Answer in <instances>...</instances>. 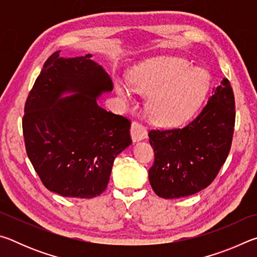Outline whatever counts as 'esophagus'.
Wrapping results in <instances>:
<instances>
[{
  "instance_id": "obj_1",
  "label": "esophagus",
  "mask_w": 257,
  "mask_h": 257,
  "mask_svg": "<svg viewBox=\"0 0 257 257\" xmlns=\"http://www.w3.org/2000/svg\"><path fill=\"white\" fill-rule=\"evenodd\" d=\"M130 135L134 143L141 142L143 139L147 138V130L146 128L139 122H133L132 128H130Z\"/></svg>"
}]
</instances>
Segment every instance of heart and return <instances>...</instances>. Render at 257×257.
I'll list each match as a JSON object with an SVG mask.
<instances>
[{
	"label": "heart",
	"instance_id": "b5f03b06",
	"mask_svg": "<svg viewBox=\"0 0 257 257\" xmlns=\"http://www.w3.org/2000/svg\"><path fill=\"white\" fill-rule=\"evenodd\" d=\"M130 86L149 95L146 110L154 122L179 127L197 114L208 92L210 76L201 68L190 67L184 58L161 55L135 67ZM115 89L124 101H133V90L123 81L116 80Z\"/></svg>",
	"mask_w": 257,
	"mask_h": 257
}]
</instances>
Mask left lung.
Wrapping results in <instances>:
<instances>
[{
    "label": "left lung",
    "mask_w": 257,
    "mask_h": 257,
    "mask_svg": "<svg viewBox=\"0 0 257 257\" xmlns=\"http://www.w3.org/2000/svg\"><path fill=\"white\" fill-rule=\"evenodd\" d=\"M234 96L227 78L196 119L182 129L151 130L154 164L150 184L158 196L180 198L206 188L227 160L234 128Z\"/></svg>",
    "instance_id": "obj_1"
}]
</instances>
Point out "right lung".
<instances>
[{
	"label": "right lung",
	"mask_w": 257,
	"mask_h": 257,
	"mask_svg": "<svg viewBox=\"0 0 257 257\" xmlns=\"http://www.w3.org/2000/svg\"><path fill=\"white\" fill-rule=\"evenodd\" d=\"M92 54L46 60L25 105L26 152L47 189L92 198L106 189L113 161L132 144L130 121L97 104L113 84ZM63 93H72L63 98Z\"/></svg>",
	"instance_id": "obj_1"
}]
</instances>
